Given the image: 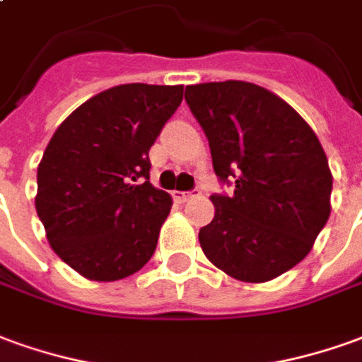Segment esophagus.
<instances>
[{"label": "esophagus", "instance_id": "34e87169", "mask_svg": "<svg viewBox=\"0 0 362 362\" xmlns=\"http://www.w3.org/2000/svg\"><path fill=\"white\" fill-rule=\"evenodd\" d=\"M173 196L176 202H186V199L194 198V196H199V189L194 188V189H189V192H180V189H176Z\"/></svg>", "mask_w": 362, "mask_h": 362}]
</instances>
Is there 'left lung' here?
Masks as SVG:
<instances>
[{
    "instance_id": "1",
    "label": "left lung",
    "mask_w": 362,
    "mask_h": 362,
    "mask_svg": "<svg viewBox=\"0 0 362 362\" xmlns=\"http://www.w3.org/2000/svg\"><path fill=\"white\" fill-rule=\"evenodd\" d=\"M186 103L231 194H214L216 216L199 245L217 269L267 282L312 251L329 219L327 156L312 127L260 86L227 80L186 86Z\"/></svg>"
}]
</instances>
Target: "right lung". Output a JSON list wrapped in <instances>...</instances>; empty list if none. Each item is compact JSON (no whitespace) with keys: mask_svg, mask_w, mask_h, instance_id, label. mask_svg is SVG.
<instances>
[{"mask_svg":"<svg viewBox=\"0 0 362 362\" xmlns=\"http://www.w3.org/2000/svg\"><path fill=\"white\" fill-rule=\"evenodd\" d=\"M182 93V86H115L72 111L50 139L35 207L52 251L82 276L121 280L155 255L173 199L151 184L148 151Z\"/></svg>","mask_w":362,"mask_h":362,"instance_id":"obj_1","label":"right lung"}]
</instances>
